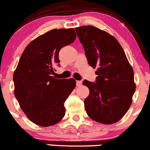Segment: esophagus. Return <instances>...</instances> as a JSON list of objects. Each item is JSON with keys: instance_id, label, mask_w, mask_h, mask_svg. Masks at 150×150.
Returning a JSON list of instances; mask_svg holds the SVG:
<instances>
[{"instance_id": "1", "label": "esophagus", "mask_w": 150, "mask_h": 150, "mask_svg": "<svg viewBox=\"0 0 150 150\" xmlns=\"http://www.w3.org/2000/svg\"><path fill=\"white\" fill-rule=\"evenodd\" d=\"M81 84H82L81 81H76V86H78V87L81 86Z\"/></svg>"}]
</instances>
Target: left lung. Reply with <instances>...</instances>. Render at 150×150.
<instances>
[{
  "mask_svg": "<svg viewBox=\"0 0 150 150\" xmlns=\"http://www.w3.org/2000/svg\"><path fill=\"white\" fill-rule=\"evenodd\" d=\"M75 30L89 65L98 69L95 82L83 81L90 90L84 101L86 112L98 122L115 123L131 105L136 90L133 69L120 44L109 33L90 25Z\"/></svg>",
  "mask_w": 150,
  "mask_h": 150,
  "instance_id": "obj_1",
  "label": "left lung"
}]
</instances>
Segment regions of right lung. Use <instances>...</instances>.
I'll list each match as a JSON object with an SVG mask.
<instances>
[{"label":"right lung","instance_id":"right-lung-1","mask_svg":"<svg viewBox=\"0 0 150 150\" xmlns=\"http://www.w3.org/2000/svg\"><path fill=\"white\" fill-rule=\"evenodd\" d=\"M73 28L54 29L31 41L13 76L14 96L28 119L36 125H55L64 117V103L75 88L74 79L53 76L59 52L74 41Z\"/></svg>","mask_w":150,"mask_h":150}]
</instances>
